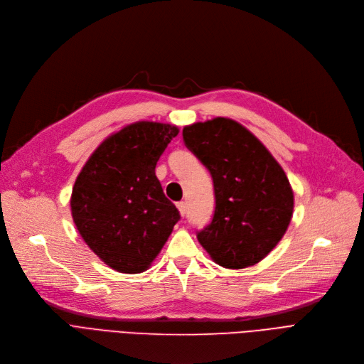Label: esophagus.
Here are the masks:
<instances>
[{"label":"esophagus","instance_id":"1","mask_svg":"<svg viewBox=\"0 0 364 364\" xmlns=\"http://www.w3.org/2000/svg\"><path fill=\"white\" fill-rule=\"evenodd\" d=\"M176 207L179 209V213L182 216H185V213H186V204L183 201H179V203H176Z\"/></svg>","mask_w":364,"mask_h":364}]
</instances>
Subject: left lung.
<instances>
[{"label":"left lung","mask_w":364,"mask_h":364,"mask_svg":"<svg viewBox=\"0 0 364 364\" xmlns=\"http://www.w3.org/2000/svg\"><path fill=\"white\" fill-rule=\"evenodd\" d=\"M183 142L210 171L212 222L197 232L216 264L241 269L279 245L293 215V191L282 166L257 137L230 118L183 127Z\"/></svg>","instance_id":"left-lung-1"}]
</instances>
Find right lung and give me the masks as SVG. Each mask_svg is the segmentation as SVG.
I'll use <instances>...</instances> for the list:
<instances>
[{
	"label": "right lung",
	"instance_id": "right-lung-1",
	"mask_svg": "<svg viewBox=\"0 0 364 364\" xmlns=\"http://www.w3.org/2000/svg\"><path fill=\"white\" fill-rule=\"evenodd\" d=\"M178 133L176 126L154 121L129 124L96 148L74 183L75 227L118 272L146 271L181 219L155 176L159 159Z\"/></svg>",
	"mask_w": 364,
	"mask_h": 364
}]
</instances>
